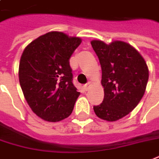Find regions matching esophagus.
<instances>
[{"instance_id": "esophagus-1", "label": "esophagus", "mask_w": 159, "mask_h": 159, "mask_svg": "<svg viewBox=\"0 0 159 159\" xmlns=\"http://www.w3.org/2000/svg\"><path fill=\"white\" fill-rule=\"evenodd\" d=\"M91 86H92V83H91V82H88L87 84H86V85L84 86V89L86 91H88L89 90V88L91 87Z\"/></svg>"}]
</instances>
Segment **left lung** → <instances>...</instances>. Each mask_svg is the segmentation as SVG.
Instances as JSON below:
<instances>
[{"instance_id":"obj_1","label":"left lung","mask_w":159,"mask_h":159,"mask_svg":"<svg viewBox=\"0 0 159 159\" xmlns=\"http://www.w3.org/2000/svg\"><path fill=\"white\" fill-rule=\"evenodd\" d=\"M102 70L104 100L94 106L95 114L107 121H116L129 114L144 96L149 79L144 58L126 42L91 41Z\"/></svg>"}]
</instances>
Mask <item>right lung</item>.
<instances>
[{
    "label": "right lung",
    "instance_id": "1",
    "mask_svg": "<svg viewBox=\"0 0 159 159\" xmlns=\"http://www.w3.org/2000/svg\"><path fill=\"white\" fill-rule=\"evenodd\" d=\"M81 39L49 32L27 45L20 57L19 80L32 111L49 122L72 113L80 93L73 84L69 60Z\"/></svg>",
    "mask_w": 159,
    "mask_h": 159
}]
</instances>
